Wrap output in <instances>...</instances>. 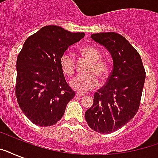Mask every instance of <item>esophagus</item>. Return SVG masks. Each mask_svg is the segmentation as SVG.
Returning <instances> with one entry per match:
<instances>
[{
    "label": "esophagus",
    "mask_w": 158,
    "mask_h": 158,
    "mask_svg": "<svg viewBox=\"0 0 158 158\" xmlns=\"http://www.w3.org/2000/svg\"><path fill=\"white\" fill-rule=\"evenodd\" d=\"M76 96L77 97H83V96H84V94H81V93H76Z\"/></svg>",
    "instance_id": "obj_1"
}]
</instances>
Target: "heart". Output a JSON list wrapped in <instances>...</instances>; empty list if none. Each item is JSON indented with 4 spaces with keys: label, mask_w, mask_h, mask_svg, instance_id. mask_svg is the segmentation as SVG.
<instances>
[{
    "label": "heart",
    "mask_w": 158,
    "mask_h": 158,
    "mask_svg": "<svg viewBox=\"0 0 158 158\" xmlns=\"http://www.w3.org/2000/svg\"><path fill=\"white\" fill-rule=\"evenodd\" d=\"M81 54L91 61L87 69L88 74H79L70 81V86L74 90L79 93H86L94 89L98 84L97 75L100 79H105L109 74L108 64L101 60V54L94 47L87 46L80 50ZM63 73L72 76L75 71V60L69 53H64L60 60Z\"/></svg>",
    "instance_id": "1"
}]
</instances>
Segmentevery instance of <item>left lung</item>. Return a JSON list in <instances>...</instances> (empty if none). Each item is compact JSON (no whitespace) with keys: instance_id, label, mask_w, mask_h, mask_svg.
<instances>
[{"instance_id":"1","label":"left lung","mask_w":158,"mask_h":158,"mask_svg":"<svg viewBox=\"0 0 158 158\" xmlns=\"http://www.w3.org/2000/svg\"><path fill=\"white\" fill-rule=\"evenodd\" d=\"M91 38L110 53L113 69L105 85L94 94L85 120L94 131L110 134L136 115L146 73L140 55L123 36L109 32L94 33Z\"/></svg>"}]
</instances>
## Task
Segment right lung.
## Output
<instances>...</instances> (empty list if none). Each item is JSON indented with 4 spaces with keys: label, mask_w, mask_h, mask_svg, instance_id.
I'll use <instances>...</instances> for the list:
<instances>
[{
    "label": "right lung",
    "mask_w": 158,
    "mask_h": 158,
    "mask_svg": "<svg viewBox=\"0 0 158 158\" xmlns=\"http://www.w3.org/2000/svg\"><path fill=\"white\" fill-rule=\"evenodd\" d=\"M84 36L48 25L23 43L16 61L15 94L21 110L33 124L51 126L64 115L75 93L65 81L60 60L69 46Z\"/></svg>",
    "instance_id": "obj_1"
}]
</instances>
